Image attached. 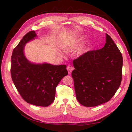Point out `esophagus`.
I'll return each mask as SVG.
<instances>
[{
  "instance_id": "34e87169",
  "label": "esophagus",
  "mask_w": 132,
  "mask_h": 132,
  "mask_svg": "<svg viewBox=\"0 0 132 132\" xmlns=\"http://www.w3.org/2000/svg\"><path fill=\"white\" fill-rule=\"evenodd\" d=\"M67 71H68V74H71V73H72V72L73 70H74V68H73L72 66H67Z\"/></svg>"
}]
</instances>
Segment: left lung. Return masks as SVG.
<instances>
[{
	"instance_id": "1",
	"label": "left lung",
	"mask_w": 132,
	"mask_h": 132,
	"mask_svg": "<svg viewBox=\"0 0 132 132\" xmlns=\"http://www.w3.org/2000/svg\"><path fill=\"white\" fill-rule=\"evenodd\" d=\"M122 56L113 40L106 34V43L73 60L72 73L76 97L81 105L96 106L109 101L122 80Z\"/></svg>"
}]
</instances>
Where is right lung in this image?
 <instances>
[{"instance_id": "1", "label": "right lung", "mask_w": 132, "mask_h": 132, "mask_svg": "<svg viewBox=\"0 0 132 132\" xmlns=\"http://www.w3.org/2000/svg\"><path fill=\"white\" fill-rule=\"evenodd\" d=\"M36 36L34 30L28 32L14 48L11 73L14 84L26 102L46 107L53 102L55 88L68 72L65 65L35 64L26 59L23 53L24 45Z\"/></svg>"}]
</instances>
